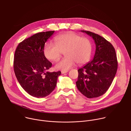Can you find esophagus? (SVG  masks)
<instances>
[{"label": "esophagus", "instance_id": "34e87169", "mask_svg": "<svg viewBox=\"0 0 131 131\" xmlns=\"http://www.w3.org/2000/svg\"><path fill=\"white\" fill-rule=\"evenodd\" d=\"M67 72H68V71H62L61 73H62V74H64L65 73H67Z\"/></svg>", "mask_w": 131, "mask_h": 131}]
</instances>
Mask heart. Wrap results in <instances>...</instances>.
Segmentation results:
<instances>
[{
	"label": "heart",
	"mask_w": 131,
	"mask_h": 131,
	"mask_svg": "<svg viewBox=\"0 0 131 131\" xmlns=\"http://www.w3.org/2000/svg\"><path fill=\"white\" fill-rule=\"evenodd\" d=\"M55 45L47 43L44 48L45 57L49 61H57L64 52L65 58L55 65V68L66 71L76 63L82 65L87 63L91 56L92 45L89 39L81 37L73 32L60 35L55 38Z\"/></svg>",
	"instance_id": "b5f03b06"
}]
</instances>
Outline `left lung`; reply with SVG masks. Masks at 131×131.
Here are the masks:
<instances>
[{"instance_id":"left-lung-1","label":"left lung","mask_w":131,"mask_h":131,"mask_svg":"<svg viewBox=\"0 0 131 131\" xmlns=\"http://www.w3.org/2000/svg\"><path fill=\"white\" fill-rule=\"evenodd\" d=\"M94 40L93 59L78 70L76 82L79 91L89 99L99 97L106 92L115 77L118 62L113 46L103 37L89 31L81 30Z\"/></svg>"}]
</instances>
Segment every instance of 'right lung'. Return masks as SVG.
<instances>
[{"label":"right lung","instance_id":"1","mask_svg":"<svg viewBox=\"0 0 131 131\" xmlns=\"http://www.w3.org/2000/svg\"><path fill=\"white\" fill-rule=\"evenodd\" d=\"M54 31L36 34L17 46L13 67L16 77L28 94L42 98L49 95L57 85L61 72H50L52 63L45 57V45Z\"/></svg>","mask_w":131,"mask_h":131}]
</instances>
